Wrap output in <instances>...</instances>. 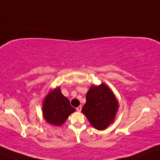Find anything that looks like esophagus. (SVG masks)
<instances>
[{"mask_svg":"<svg viewBox=\"0 0 160 160\" xmlns=\"http://www.w3.org/2000/svg\"><path fill=\"white\" fill-rule=\"evenodd\" d=\"M81 110H82V106H79V107H78L77 108V111L81 112Z\"/></svg>","mask_w":160,"mask_h":160,"instance_id":"34e87169","label":"esophagus"}]
</instances>
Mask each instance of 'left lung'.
Masks as SVG:
<instances>
[{
  "label": "left lung",
  "mask_w": 160,
  "mask_h": 160,
  "mask_svg": "<svg viewBox=\"0 0 160 160\" xmlns=\"http://www.w3.org/2000/svg\"><path fill=\"white\" fill-rule=\"evenodd\" d=\"M82 112L93 127L104 130L114 122L119 102L112 90L104 83L91 86Z\"/></svg>",
  "instance_id": "8db88e82"
}]
</instances>
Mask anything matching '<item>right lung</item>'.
<instances>
[{"instance_id":"obj_1","label":"right lung","mask_w":160,"mask_h":160,"mask_svg":"<svg viewBox=\"0 0 160 160\" xmlns=\"http://www.w3.org/2000/svg\"><path fill=\"white\" fill-rule=\"evenodd\" d=\"M75 111L69 100L62 94L59 87L49 91L43 101V117L52 126H61Z\"/></svg>"}]
</instances>
